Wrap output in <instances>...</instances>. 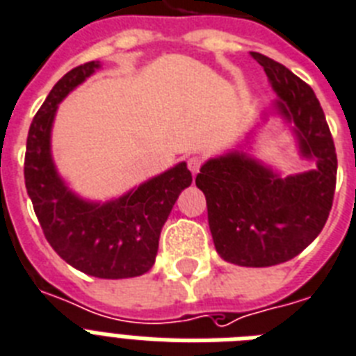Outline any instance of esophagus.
Masks as SVG:
<instances>
[{
	"label": "esophagus",
	"instance_id": "34e87169",
	"mask_svg": "<svg viewBox=\"0 0 356 356\" xmlns=\"http://www.w3.org/2000/svg\"><path fill=\"white\" fill-rule=\"evenodd\" d=\"M200 165H202V160L198 158V156H193V158H189V160H187V167H189V170L193 172V176H195L196 172L200 170Z\"/></svg>",
	"mask_w": 356,
	"mask_h": 356
}]
</instances>
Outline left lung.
Returning a JSON list of instances; mask_svg holds the SVG:
<instances>
[{"label": "left lung", "instance_id": "8db88e82", "mask_svg": "<svg viewBox=\"0 0 356 356\" xmlns=\"http://www.w3.org/2000/svg\"><path fill=\"white\" fill-rule=\"evenodd\" d=\"M277 93L275 112L292 124L303 158L316 167L281 176L243 149L209 158L196 176L206 195L207 220L218 255L238 266H274L301 254L320 235L337 187V150L312 88L261 53Z\"/></svg>", "mask_w": 356, "mask_h": 356}]
</instances>
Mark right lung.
Here are the masks:
<instances>
[{
    "label": "right lung",
    "instance_id": "obj_1",
    "mask_svg": "<svg viewBox=\"0 0 356 356\" xmlns=\"http://www.w3.org/2000/svg\"><path fill=\"white\" fill-rule=\"evenodd\" d=\"M99 67L93 60L67 71L34 115L27 136L25 187L47 243L65 263L93 277L124 280L152 268L161 227L193 176L181 161L104 204L84 200L65 186L51 154L53 121L62 99Z\"/></svg>",
    "mask_w": 356,
    "mask_h": 356
}]
</instances>
